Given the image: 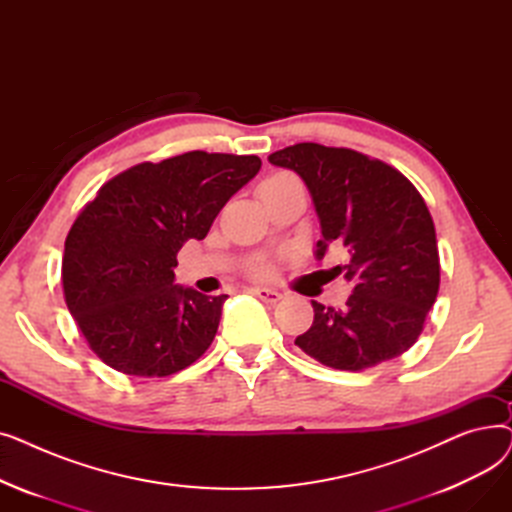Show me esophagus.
Returning a JSON list of instances; mask_svg holds the SVG:
<instances>
[{
	"mask_svg": "<svg viewBox=\"0 0 512 512\" xmlns=\"http://www.w3.org/2000/svg\"><path fill=\"white\" fill-rule=\"evenodd\" d=\"M253 294H255V297H259L261 301L270 303V305H276L282 299V292H278L274 288H265V286H255Z\"/></svg>",
	"mask_w": 512,
	"mask_h": 512,
	"instance_id": "34e87169",
	"label": "esophagus"
}]
</instances>
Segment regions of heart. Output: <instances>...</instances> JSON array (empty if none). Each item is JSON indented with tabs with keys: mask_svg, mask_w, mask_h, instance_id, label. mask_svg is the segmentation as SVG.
I'll return each mask as SVG.
<instances>
[{
	"mask_svg": "<svg viewBox=\"0 0 512 512\" xmlns=\"http://www.w3.org/2000/svg\"><path fill=\"white\" fill-rule=\"evenodd\" d=\"M288 178H292V176H288V174H274V176H270V178H267V180L261 184V188H263V186H274V184H280V182H284V180H288ZM255 274H259V276L272 274V263H263V265H259L257 270H255Z\"/></svg>",
	"mask_w": 512,
	"mask_h": 512,
	"instance_id": "b5f03b06",
	"label": "heart"
}]
</instances>
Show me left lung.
<instances>
[{
    "label": "left lung",
    "instance_id": "left-lung-1",
    "mask_svg": "<svg viewBox=\"0 0 512 512\" xmlns=\"http://www.w3.org/2000/svg\"><path fill=\"white\" fill-rule=\"evenodd\" d=\"M270 164L297 172L311 193L321 240L351 255L336 274L353 284L342 309L311 301V328L294 344L342 371L400 357L417 342L440 288L434 220L417 188L380 159L344 147L299 143L272 153Z\"/></svg>",
    "mask_w": 512,
    "mask_h": 512
}]
</instances>
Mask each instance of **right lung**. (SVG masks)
<instances>
[{"label":"right lung","mask_w":512,"mask_h":512,"mask_svg":"<svg viewBox=\"0 0 512 512\" xmlns=\"http://www.w3.org/2000/svg\"><path fill=\"white\" fill-rule=\"evenodd\" d=\"M261 168L257 155L188 151L107 180L74 220L62 284L91 351L126 375L166 378L215 338L228 294L174 284L176 255Z\"/></svg>","instance_id":"1"}]
</instances>
